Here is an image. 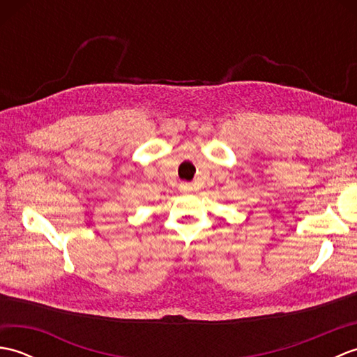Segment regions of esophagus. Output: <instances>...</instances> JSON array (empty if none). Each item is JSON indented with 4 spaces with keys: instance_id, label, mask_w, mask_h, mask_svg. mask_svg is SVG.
I'll return each instance as SVG.
<instances>
[{
    "instance_id": "1",
    "label": "esophagus",
    "mask_w": 357,
    "mask_h": 357,
    "mask_svg": "<svg viewBox=\"0 0 357 357\" xmlns=\"http://www.w3.org/2000/svg\"><path fill=\"white\" fill-rule=\"evenodd\" d=\"M179 188H181V190H183V192H190V190H192V184H188V183H183V184L179 185Z\"/></svg>"
}]
</instances>
